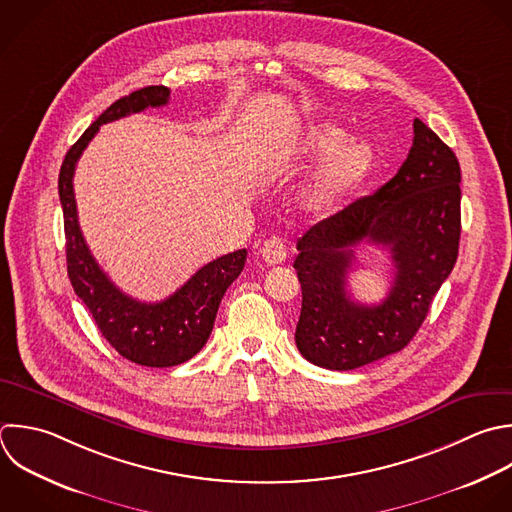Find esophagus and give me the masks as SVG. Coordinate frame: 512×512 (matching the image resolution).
I'll use <instances>...</instances> for the list:
<instances>
[{"label":"esophagus","instance_id":"obj_1","mask_svg":"<svg viewBox=\"0 0 512 512\" xmlns=\"http://www.w3.org/2000/svg\"><path fill=\"white\" fill-rule=\"evenodd\" d=\"M260 256L262 260L268 264V266H276V264H282L288 256V244L278 238V236H272L268 238L262 248H260Z\"/></svg>","mask_w":512,"mask_h":512}]
</instances>
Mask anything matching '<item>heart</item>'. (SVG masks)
Segmentation results:
<instances>
[{"instance_id":"heart-1","label":"heart","mask_w":512,"mask_h":512,"mask_svg":"<svg viewBox=\"0 0 512 512\" xmlns=\"http://www.w3.org/2000/svg\"><path fill=\"white\" fill-rule=\"evenodd\" d=\"M298 150L310 158L332 154L306 190V202L316 210H330L364 186L380 160V152L370 140L346 142V134L332 124L308 128Z\"/></svg>"}]
</instances>
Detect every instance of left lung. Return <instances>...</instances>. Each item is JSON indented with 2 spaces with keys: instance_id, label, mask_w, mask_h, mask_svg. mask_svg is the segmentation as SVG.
Wrapping results in <instances>:
<instances>
[{
  "instance_id": "1",
  "label": "left lung",
  "mask_w": 512,
  "mask_h": 512,
  "mask_svg": "<svg viewBox=\"0 0 512 512\" xmlns=\"http://www.w3.org/2000/svg\"><path fill=\"white\" fill-rule=\"evenodd\" d=\"M460 166L418 118L412 148L392 180L298 238L300 354L328 370H354L402 350L454 268L460 240ZM382 245L395 266L384 303L364 307L345 290L353 248Z\"/></svg>"
}]
</instances>
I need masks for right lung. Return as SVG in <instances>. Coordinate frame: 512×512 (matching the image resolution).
<instances>
[{
  "label": "right lung",
  "mask_w": 512,
  "mask_h": 512,
  "mask_svg": "<svg viewBox=\"0 0 512 512\" xmlns=\"http://www.w3.org/2000/svg\"><path fill=\"white\" fill-rule=\"evenodd\" d=\"M170 102L166 86H148L114 102L68 150L58 190L64 210L68 276L78 298L88 306L102 336L124 358L152 368L190 360L206 344L220 300L246 264V250H236L202 266L180 290L162 302H140L124 294L98 266L78 224L74 198L76 164L102 124L160 108Z\"/></svg>",
  "instance_id": "add662e5"
}]
</instances>
